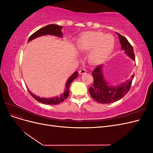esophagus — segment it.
<instances>
[{
	"mask_svg": "<svg viewBox=\"0 0 153 153\" xmlns=\"http://www.w3.org/2000/svg\"><path fill=\"white\" fill-rule=\"evenodd\" d=\"M86 73H87V70L85 69H81L79 71L80 75H84V74H85Z\"/></svg>",
	"mask_w": 153,
	"mask_h": 153,
	"instance_id": "esophagus-1",
	"label": "esophagus"
}]
</instances>
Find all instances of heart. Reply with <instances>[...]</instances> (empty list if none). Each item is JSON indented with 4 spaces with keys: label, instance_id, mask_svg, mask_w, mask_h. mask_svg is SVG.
Instances as JSON below:
<instances>
[{
    "label": "heart",
    "instance_id": "obj_1",
    "mask_svg": "<svg viewBox=\"0 0 153 153\" xmlns=\"http://www.w3.org/2000/svg\"><path fill=\"white\" fill-rule=\"evenodd\" d=\"M114 44V38L112 35H105L101 32L87 31L78 39L76 46L81 52L90 51L91 61L94 64H100L112 52Z\"/></svg>",
    "mask_w": 153,
    "mask_h": 153
}]
</instances>
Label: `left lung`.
Returning <instances> with one entry per match:
<instances>
[{
	"label": "left lung",
	"mask_w": 153,
	"mask_h": 153,
	"mask_svg": "<svg viewBox=\"0 0 153 153\" xmlns=\"http://www.w3.org/2000/svg\"><path fill=\"white\" fill-rule=\"evenodd\" d=\"M121 50L125 54L135 61L133 48L129 41L117 32ZM103 65L96 67L92 72L94 78V84L91 85L89 91L90 95L95 101L100 103H112L121 99L130 89L134 75H131L130 79L117 85H110V83L105 79L103 71Z\"/></svg>",
	"instance_id": "8db88e82"
}]
</instances>
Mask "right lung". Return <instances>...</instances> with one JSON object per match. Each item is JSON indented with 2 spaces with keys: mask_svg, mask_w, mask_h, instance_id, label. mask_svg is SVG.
I'll use <instances>...</instances> for the list:
<instances>
[{
  "mask_svg": "<svg viewBox=\"0 0 153 153\" xmlns=\"http://www.w3.org/2000/svg\"><path fill=\"white\" fill-rule=\"evenodd\" d=\"M62 29V26H59L58 25L55 24H50L48 25L45 26L43 28L39 29L35 32L34 33L30 36L29 38L28 42H30L32 40H33L38 37L45 36V35H52L59 37V38H62L63 34L61 31ZM78 76V71H75L73 73V75L68 78V80L66 82V87L64 91L62 94H61L59 96H55L53 98H40V97L36 96L35 94H32V92L29 91L30 95L33 97V98L40 103H42L46 105H57L60 103L62 102L64 100H65L69 96V86L71 84V82L76 79Z\"/></svg>",
  "mask_w": 153,
  "mask_h": 153,
  "instance_id": "obj_1",
  "label": "right lung"
}]
</instances>
